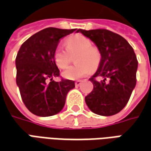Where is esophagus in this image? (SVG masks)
I'll use <instances>...</instances> for the list:
<instances>
[{"mask_svg":"<svg viewBox=\"0 0 151 151\" xmlns=\"http://www.w3.org/2000/svg\"><path fill=\"white\" fill-rule=\"evenodd\" d=\"M81 81H76L75 82V85H76V86H80L81 84Z\"/></svg>","mask_w":151,"mask_h":151,"instance_id":"1","label":"esophagus"}]
</instances>
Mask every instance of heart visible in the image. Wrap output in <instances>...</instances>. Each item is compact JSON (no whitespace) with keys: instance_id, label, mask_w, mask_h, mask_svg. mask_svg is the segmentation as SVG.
<instances>
[{"instance_id":"1","label":"heart","mask_w":151,"mask_h":151,"mask_svg":"<svg viewBox=\"0 0 151 151\" xmlns=\"http://www.w3.org/2000/svg\"><path fill=\"white\" fill-rule=\"evenodd\" d=\"M65 47L59 45L54 52V61L59 68L65 69L70 62V55L78 53L76 62L62 73L68 80H77L91 72V68L96 69L101 61V53L97 47H92L91 41L82 34H75L66 39Z\"/></svg>"}]
</instances>
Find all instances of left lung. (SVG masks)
Returning <instances> with one entry per match:
<instances>
[{
	"label": "left lung",
	"mask_w": 151,
	"mask_h": 151,
	"mask_svg": "<svg viewBox=\"0 0 151 151\" xmlns=\"http://www.w3.org/2000/svg\"><path fill=\"white\" fill-rule=\"evenodd\" d=\"M77 32L92 40L101 53L99 66L89 79L93 89L86 97V104L98 115L119 113L128 103L137 84L138 62L132 47L121 35L105 29Z\"/></svg>",
	"instance_id": "obj_1"
}]
</instances>
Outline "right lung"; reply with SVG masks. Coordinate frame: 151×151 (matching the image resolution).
<instances>
[{
	"label": "right lung",
	"mask_w": 151,
	"mask_h": 151,
	"mask_svg": "<svg viewBox=\"0 0 151 151\" xmlns=\"http://www.w3.org/2000/svg\"><path fill=\"white\" fill-rule=\"evenodd\" d=\"M76 29L47 28L31 36L19 50L16 58V84L26 108L39 117H49L62 111L66 95L75 81L62 78L54 61V52L60 39ZM47 80H50L47 82Z\"/></svg>",
	"instance_id": "add662e5"
}]
</instances>
